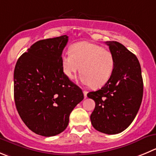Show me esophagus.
I'll return each instance as SVG.
<instances>
[{
  "label": "esophagus",
  "instance_id": "esophagus-1",
  "mask_svg": "<svg viewBox=\"0 0 156 156\" xmlns=\"http://www.w3.org/2000/svg\"><path fill=\"white\" fill-rule=\"evenodd\" d=\"M83 94H84V97L87 98V91H86V90H83Z\"/></svg>",
  "mask_w": 156,
  "mask_h": 156
}]
</instances>
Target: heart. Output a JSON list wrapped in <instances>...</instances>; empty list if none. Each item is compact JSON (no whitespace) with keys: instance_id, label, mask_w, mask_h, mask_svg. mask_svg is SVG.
Listing matches in <instances>:
<instances>
[{"instance_id":"b5f03b06","label":"heart","mask_w":156,"mask_h":156,"mask_svg":"<svg viewBox=\"0 0 156 156\" xmlns=\"http://www.w3.org/2000/svg\"><path fill=\"white\" fill-rule=\"evenodd\" d=\"M70 53L61 57L64 75L73 80L80 69V80L93 88L104 86L110 78L114 67V59L109 50L93 43L83 41L70 47Z\"/></svg>"}]
</instances>
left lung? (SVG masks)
<instances>
[{
	"label": "left lung",
	"mask_w": 156,
	"mask_h": 156,
	"mask_svg": "<svg viewBox=\"0 0 156 156\" xmlns=\"http://www.w3.org/2000/svg\"><path fill=\"white\" fill-rule=\"evenodd\" d=\"M114 59L108 82L100 90L90 92L96 106L90 115L93 126L108 135L128 128L139 111L143 96V81L137 57L120 43L106 42Z\"/></svg>",
	"instance_id": "left-lung-1"
}]
</instances>
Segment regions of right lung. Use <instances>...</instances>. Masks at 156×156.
<instances>
[{"label":"right lung","instance_id":"1","mask_svg":"<svg viewBox=\"0 0 156 156\" xmlns=\"http://www.w3.org/2000/svg\"><path fill=\"white\" fill-rule=\"evenodd\" d=\"M67 42L66 35L37 41L16 63V108L25 125L40 136L64 131L71 112L84 98L82 90L63 72L62 53Z\"/></svg>","mask_w":156,"mask_h":156}]
</instances>
